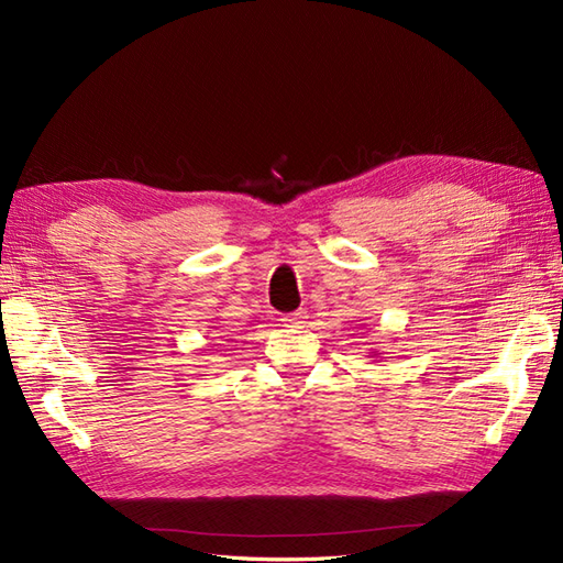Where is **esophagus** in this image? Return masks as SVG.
<instances>
[{"label": "esophagus", "mask_w": 563, "mask_h": 563, "mask_svg": "<svg viewBox=\"0 0 563 563\" xmlns=\"http://www.w3.org/2000/svg\"><path fill=\"white\" fill-rule=\"evenodd\" d=\"M305 319H307V311H292V313H287L285 316V325H301V323H305Z\"/></svg>", "instance_id": "obj_1"}]
</instances>
